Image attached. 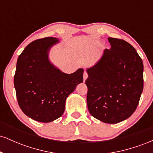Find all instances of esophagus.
<instances>
[{"mask_svg":"<svg viewBox=\"0 0 153 153\" xmlns=\"http://www.w3.org/2000/svg\"><path fill=\"white\" fill-rule=\"evenodd\" d=\"M87 78H88V74H87L86 72L85 71V72H84V73H83V81L84 82L85 81V80H86Z\"/></svg>","mask_w":153,"mask_h":153,"instance_id":"1","label":"esophagus"}]
</instances>
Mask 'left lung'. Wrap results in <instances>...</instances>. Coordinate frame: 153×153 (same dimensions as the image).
Here are the masks:
<instances>
[{
    "instance_id": "left-lung-1",
    "label": "left lung",
    "mask_w": 153,
    "mask_h": 153,
    "mask_svg": "<svg viewBox=\"0 0 153 153\" xmlns=\"http://www.w3.org/2000/svg\"><path fill=\"white\" fill-rule=\"evenodd\" d=\"M98 62L87 68V105L93 117L117 124L136 110L143 90V62L137 51L124 40L108 38Z\"/></svg>"
}]
</instances>
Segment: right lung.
<instances>
[{
	"mask_svg": "<svg viewBox=\"0 0 153 153\" xmlns=\"http://www.w3.org/2000/svg\"><path fill=\"white\" fill-rule=\"evenodd\" d=\"M59 39L46 37L28 45L19 55L14 87L21 109L27 117L48 123L63 114L67 98L82 82L83 69L67 74L49 58Z\"/></svg>",
	"mask_w": 153,
	"mask_h": 153,
	"instance_id": "obj_1",
	"label": "right lung"
}]
</instances>
